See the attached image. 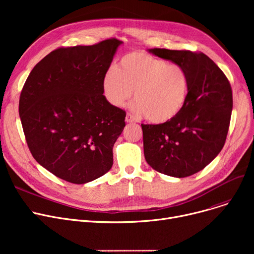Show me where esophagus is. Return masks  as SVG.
I'll use <instances>...</instances> for the list:
<instances>
[{
	"mask_svg": "<svg viewBox=\"0 0 254 254\" xmlns=\"http://www.w3.org/2000/svg\"><path fill=\"white\" fill-rule=\"evenodd\" d=\"M126 122H127V123H135V117L132 116L131 114L127 113V116H126Z\"/></svg>",
	"mask_w": 254,
	"mask_h": 254,
	"instance_id": "obj_1",
	"label": "esophagus"
}]
</instances>
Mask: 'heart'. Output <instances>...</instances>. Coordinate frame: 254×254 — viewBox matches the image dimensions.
Returning a JSON list of instances; mask_svg holds the SVG:
<instances>
[{"mask_svg":"<svg viewBox=\"0 0 254 254\" xmlns=\"http://www.w3.org/2000/svg\"><path fill=\"white\" fill-rule=\"evenodd\" d=\"M132 109L153 124L174 119L189 101L190 77L185 66L155 58L147 52L134 51L110 65L102 78L105 100L123 107L132 97Z\"/></svg>","mask_w":254,"mask_h":254,"instance_id":"obj_1","label":"heart"}]
</instances>
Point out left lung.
I'll return each instance as SVG.
<instances>
[{"label": "left lung", "instance_id": "obj_1", "mask_svg": "<svg viewBox=\"0 0 254 254\" xmlns=\"http://www.w3.org/2000/svg\"><path fill=\"white\" fill-rule=\"evenodd\" d=\"M185 66L190 77L189 101L170 122L141 125L146 162L162 174L184 178L208 166L221 151L233 110L228 78L203 52L148 49Z\"/></svg>", "mask_w": 254, "mask_h": 254}]
</instances>
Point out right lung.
Instances as JSON below:
<instances>
[{
  "label": "right lung",
  "instance_id": "add662e5",
  "mask_svg": "<svg viewBox=\"0 0 254 254\" xmlns=\"http://www.w3.org/2000/svg\"><path fill=\"white\" fill-rule=\"evenodd\" d=\"M123 42L61 47L40 61L19 98L29 149L53 175L75 184L95 180L113 165V146L126 111L107 102L102 78Z\"/></svg>",
  "mask_w": 254,
  "mask_h": 254
}]
</instances>
